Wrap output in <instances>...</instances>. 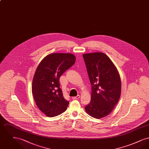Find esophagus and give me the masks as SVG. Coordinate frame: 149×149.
Returning a JSON list of instances; mask_svg holds the SVG:
<instances>
[{"label": "esophagus", "instance_id": "obj_1", "mask_svg": "<svg viewBox=\"0 0 149 149\" xmlns=\"http://www.w3.org/2000/svg\"><path fill=\"white\" fill-rule=\"evenodd\" d=\"M79 98H80V95H78L77 97H72V99H73V100H77V99H79Z\"/></svg>", "mask_w": 149, "mask_h": 149}]
</instances>
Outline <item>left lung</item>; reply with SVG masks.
<instances>
[{"label":"left lung","instance_id":"8db88e82","mask_svg":"<svg viewBox=\"0 0 149 149\" xmlns=\"http://www.w3.org/2000/svg\"><path fill=\"white\" fill-rule=\"evenodd\" d=\"M92 85L91 102L86 112L95 118L111 113L118 102L121 81L118 71L109 57L103 52L83 55Z\"/></svg>","mask_w":149,"mask_h":149}]
</instances>
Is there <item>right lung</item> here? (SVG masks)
Masks as SVG:
<instances>
[{
	"label": "right lung",
	"instance_id": "1",
	"mask_svg": "<svg viewBox=\"0 0 149 149\" xmlns=\"http://www.w3.org/2000/svg\"><path fill=\"white\" fill-rule=\"evenodd\" d=\"M70 53H52L45 57L33 78L32 92L36 104L46 116L53 117L64 112L69 102L64 98L59 79L75 62Z\"/></svg>",
	"mask_w": 149,
	"mask_h": 149
}]
</instances>
